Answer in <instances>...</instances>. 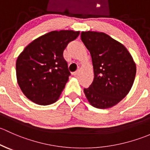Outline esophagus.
Returning <instances> with one entry per match:
<instances>
[{
	"mask_svg": "<svg viewBox=\"0 0 150 150\" xmlns=\"http://www.w3.org/2000/svg\"><path fill=\"white\" fill-rule=\"evenodd\" d=\"M79 71L77 70V71H76L75 72H74V73H73V75L76 76V75H78V74H79Z\"/></svg>",
	"mask_w": 150,
	"mask_h": 150,
	"instance_id": "obj_1",
	"label": "esophagus"
}]
</instances>
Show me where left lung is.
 Returning a JSON list of instances; mask_svg holds the SVG:
<instances>
[{
	"label": "left lung",
	"instance_id": "8db88e82",
	"mask_svg": "<svg viewBox=\"0 0 150 150\" xmlns=\"http://www.w3.org/2000/svg\"><path fill=\"white\" fill-rule=\"evenodd\" d=\"M81 41L90 52L94 80L84 92L97 108L112 107L126 96L135 79L136 64L124 45L103 32H82Z\"/></svg>",
	"mask_w": 150,
	"mask_h": 150
}]
</instances>
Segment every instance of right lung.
<instances>
[{"mask_svg": "<svg viewBox=\"0 0 150 150\" xmlns=\"http://www.w3.org/2000/svg\"><path fill=\"white\" fill-rule=\"evenodd\" d=\"M79 35L72 30L52 31L32 41L18 57V84L31 101L47 105L59 98L71 75L64 50Z\"/></svg>", "mask_w": 150, "mask_h": 150, "instance_id": "1", "label": "right lung"}]
</instances>
